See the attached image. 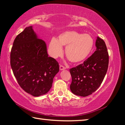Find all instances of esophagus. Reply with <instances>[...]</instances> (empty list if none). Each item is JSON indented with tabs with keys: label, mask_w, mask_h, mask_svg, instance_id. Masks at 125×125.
<instances>
[{
	"label": "esophagus",
	"mask_w": 125,
	"mask_h": 125,
	"mask_svg": "<svg viewBox=\"0 0 125 125\" xmlns=\"http://www.w3.org/2000/svg\"><path fill=\"white\" fill-rule=\"evenodd\" d=\"M60 69L61 70L65 69V67L64 66H63V65H60Z\"/></svg>",
	"instance_id": "1"
}]
</instances>
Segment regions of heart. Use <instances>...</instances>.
<instances>
[{
	"label": "heart",
	"mask_w": 125,
	"mask_h": 125,
	"mask_svg": "<svg viewBox=\"0 0 125 125\" xmlns=\"http://www.w3.org/2000/svg\"><path fill=\"white\" fill-rule=\"evenodd\" d=\"M62 46H66L65 54L70 62L79 63L87 58L94 47V40L90 35L75 31H66L59 35L58 40L53 38L49 44L51 56L56 58L62 55Z\"/></svg>",
	"instance_id": "1"
}]
</instances>
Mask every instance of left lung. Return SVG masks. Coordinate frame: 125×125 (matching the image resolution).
I'll return each mask as SVG.
<instances>
[{"label":"left lung","mask_w":125,"mask_h":125,"mask_svg":"<svg viewBox=\"0 0 125 125\" xmlns=\"http://www.w3.org/2000/svg\"><path fill=\"white\" fill-rule=\"evenodd\" d=\"M96 46V50L83 63L69 69L70 90L77 96L86 97L96 91L107 72L109 55L105 43L98 37Z\"/></svg>","instance_id":"1"}]
</instances>
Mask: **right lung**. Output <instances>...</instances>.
<instances>
[{
    "instance_id": "1",
    "label": "right lung",
    "mask_w": 125,
    "mask_h": 125,
    "mask_svg": "<svg viewBox=\"0 0 125 125\" xmlns=\"http://www.w3.org/2000/svg\"><path fill=\"white\" fill-rule=\"evenodd\" d=\"M10 64L18 83L34 97L46 94L59 72V64L48 56L46 45L38 38L32 26L26 27L13 43Z\"/></svg>"
}]
</instances>
